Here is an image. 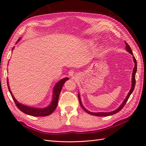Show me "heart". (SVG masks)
Instances as JSON below:
<instances>
[{
  "label": "heart",
  "mask_w": 146,
  "mask_h": 146,
  "mask_svg": "<svg viewBox=\"0 0 146 146\" xmlns=\"http://www.w3.org/2000/svg\"><path fill=\"white\" fill-rule=\"evenodd\" d=\"M88 42L89 43V44H92V42L90 41H88Z\"/></svg>",
  "instance_id": "1"
}]
</instances>
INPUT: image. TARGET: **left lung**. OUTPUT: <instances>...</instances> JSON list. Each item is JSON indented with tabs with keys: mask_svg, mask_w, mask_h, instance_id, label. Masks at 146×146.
<instances>
[{
	"mask_svg": "<svg viewBox=\"0 0 146 146\" xmlns=\"http://www.w3.org/2000/svg\"><path fill=\"white\" fill-rule=\"evenodd\" d=\"M125 43L126 44V46H125V49L126 50L129 52L130 54H131V55H133V52H132V50L131 49V48L130 47V46L125 41ZM133 61H134V63H135V67L133 68V73H132V78H131V89L129 92V94H128V95L127 96L126 98L125 99V100H123V102H122V104L121 105L120 107H119L118 108H117L116 110H114V111H111V112H99V113H92V112H91L90 111H88V110H87L85 107H83V105H82V101H81V99H80V94H79V93L78 94V100H79V102H80V106L82 107V108L84 110V111H85L86 113H88V114H91V115H94V116H111V115H113V114H116L117 113H118L119 111H120L122 109V108L124 107V105H125L127 101L128 100V99H129L130 96L131 95V94L132 93V92L134 90V88H135V83H136V80H135V75H136V70H137V63H136V60L135 58V56H133Z\"/></svg>",
	"mask_w": 146,
	"mask_h": 146,
	"instance_id": "8db88e82",
	"label": "left lung"
}]
</instances>
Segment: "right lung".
I'll return each instance as SVG.
<instances>
[{"label": "right lung", "instance_id": "add662e5", "mask_svg": "<svg viewBox=\"0 0 146 146\" xmlns=\"http://www.w3.org/2000/svg\"><path fill=\"white\" fill-rule=\"evenodd\" d=\"M21 38H19L18 40L16 42V43L18 42ZM14 47H13L12 50H13ZM69 80V78L66 77L64 78H62L59 82H57L54 88V91H53V98L50 104L47 107L44 108H34L29 107L27 105H24V104H22L19 102H18L15 99L14 96L12 94V92L10 90V88L9 86V83H8V80L7 78V85L8 88V90H9L10 94L11 95L12 98L15 102L17 107L22 112L24 113L25 114H27L28 115L33 116H36V117H40V116H46L48 115H50L51 113L54 111V110L56 109L57 104H58L59 96L60 94V92L62 90V87L64 83Z\"/></svg>", "mask_w": 146, "mask_h": 146}]
</instances>
